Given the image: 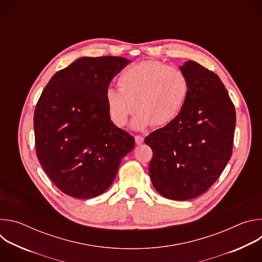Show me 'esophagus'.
<instances>
[{"label":"esophagus","instance_id":"34e87169","mask_svg":"<svg viewBox=\"0 0 262 262\" xmlns=\"http://www.w3.org/2000/svg\"><path fill=\"white\" fill-rule=\"evenodd\" d=\"M135 140H136V144H137V145H141V144L144 142L143 136H140V135H136V136H135Z\"/></svg>","mask_w":262,"mask_h":262}]
</instances>
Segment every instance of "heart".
I'll use <instances>...</instances> for the list:
<instances>
[{
	"mask_svg": "<svg viewBox=\"0 0 262 262\" xmlns=\"http://www.w3.org/2000/svg\"><path fill=\"white\" fill-rule=\"evenodd\" d=\"M119 89L107 88L104 93L110 117L124 126L138 110L133 127L164 126L176 119L190 94V81L179 68L150 60L125 68L117 78Z\"/></svg>",
	"mask_w": 262,
	"mask_h": 262,
	"instance_id": "heart-1",
	"label": "heart"
}]
</instances>
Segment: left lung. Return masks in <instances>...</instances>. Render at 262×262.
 Instances as JSON below:
<instances>
[{
	"label": "left lung",
	"instance_id": "obj_1",
	"mask_svg": "<svg viewBox=\"0 0 262 262\" xmlns=\"http://www.w3.org/2000/svg\"><path fill=\"white\" fill-rule=\"evenodd\" d=\"M190 94L179 116L144 142L151 147L149 174L155 189L172 200L204 194L232 156L235 108L225 86L211 70L195 61L180 67Z\"/></svg>",
	"mask_w": 262,
	"mask_h": 262
}]
</instances>
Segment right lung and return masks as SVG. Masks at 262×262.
Wrapping results in <instances>:
<instances>
[{
  "label": "right lung",
  "instance_id": "add662e5",
  "mask_svg": "<svg viewBox=\"0 0 262 262\" xmlns=\"http://www.w3.org/2000/svg\"><path fill=\"white\" fill-rule=\"evenodd\" d=\"M129 60L80 58L56 72L34 112L38 161L57 188L79 198H94L113 183L135 139L110 119L104 93Z\"/></svg>",
  "mask_w": 262,
  "mask_h": 262
}]
</instances>
